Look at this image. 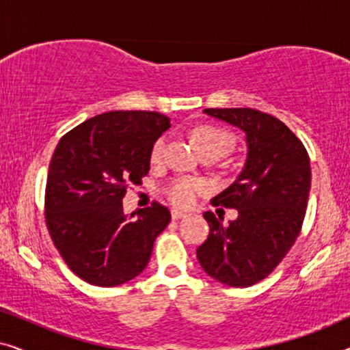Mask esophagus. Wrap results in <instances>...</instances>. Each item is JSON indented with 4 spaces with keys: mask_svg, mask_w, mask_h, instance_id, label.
<instances>
[{
    "mask_svg": "<svg viewBox=\"0 0 350 350\" xmlns=\"http://www.w3.org/2000/svg\"><path fill=\"white\" fill-rule=\"evenodd\" d=\"M189 217V213L186 212H180V210H172V219H181Z\"/></svg>",
    "mask_w": 350,
    "mask_h": 350,
    "instance_id": "obj_1",
    "label": "esophagus"
}]
</instances>
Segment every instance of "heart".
Masks as SVG:
<instances>
[{"mask_svg":"<svg viewBox=\"0 0 350 350\" xmlns=\"http://www.w3.org/2000/svg\"><path fill=\"white\" fill-rule=\"evenodd\" d=\"M191 138L196 150L199 151L200 156H213V157H221L229 152L232 145L234 138L229 132L221 131V129L213 127V126H199L191 132ZM165 148L164 138H157L152 143L151 152H150V161L152 164H157L161 161L162 152ZM205 188V183L202 180L198 178H175L170 183L165 185L164 194L172 204L176 207H189L194 202L196 196L202 193Z\"/></svg>","mask_w":350,"mask_h":350,"instance_id":"heart-1","label":"heart"}]
</instances>
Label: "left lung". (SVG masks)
Listing matches in <instances>:
<instances>
[{"label": "left lung", "instance_id": "1", "mask_svg": "<svg viewBox=\"0 0 350 350\" xmlns=\"http://www.w3.org/2000/svg\"><path fill=\"white\" fill-rule=\"evenodd\" d=\"M245 132L247 161L237 180L212 199L236 208L224 226L212 212L204 218L210 234L198 260L212 279L229 286H250L275 269L299 236L310 189L309 154L279 119L252 108H207Z\"/></svg>", "mask_w": 350, "mask_h": 350}]
</instances>
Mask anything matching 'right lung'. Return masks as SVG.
I'll return each mask as SVG.
<instances>
[{"instance_id":"add662e5","label":"right lung","mask_w":350,"mask_h":350,"mask_svg":"<svg viewBox=\"0 0 350 350\" xmlns=\"http://www.w3.org/2000/svg\"><path fill=\"white\" fill-rule=\"evenodd\" d=\"M170 119L156 111H109L60 138L46 183V224L71 271L88 284L116 286L145 269L170 223L159 202L127 217L122 199L150 172L151 146Z\"/></svg>"}]
</instances>
